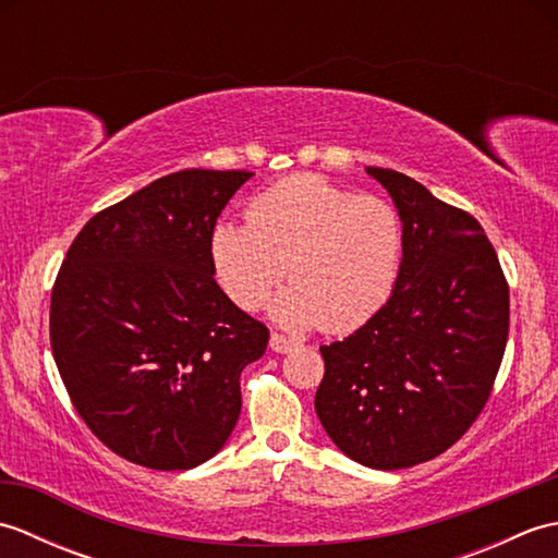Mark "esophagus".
<instances>
[{"mask_svg":"<svg viewBox=\"0 0 558 558\" xmlns=\"http://www.w3.org/2000/svg\"><path fill=\"white\" fill-rule=\"evenodd\" d=\"M292 348H294V340H290V338H286V336H280V333H272V336H270V350H272V352L286 354V352H290Z\"/></svg>","mask_w":558,"mask_h":558,"instance_id":"obj_1","label":"esophagus"}]
</instances>
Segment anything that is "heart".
<instances>
[{
	"label": "heart",
	"instance_id": "heart-1",
	"mask_svg": "<svg viewBox=\"0 0 558 558\" xmlns=\"http://www.w3.org/2000/svg\"><path fill=\"white\" fill-rule=\"evenodd\" d=\"M402 258L398 208L318 174L288 177L252 201L246 222L222 220L210 232L213 272L242 310L266 304L290 272L294 286L272 304L288 328L364 326L393 294Z\"/></svg>",
	"mask_w": 558,
	"mask_h": 558
}]
</instances>
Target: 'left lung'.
Instances as JSON below:
<instances>
[{
    "label": "left lung",
    "instance_id": "left-lung-1",
    "mask_svg": "<svg viewBox=\"0 0 558 558\" xmlns=\"http://www.w3.org/2000/svg\"><path fill=\"white\" fill-rule=\"evenodd\" d=\"M366 174L393 198L405 258L384 310L322 345L314 408L348 458L400 470L441 456L489 400L508 340V286L470 213L402 172Z\"/></svg>",
    "mask_w": 558,
    "mask_h": 558
}]
</instances>
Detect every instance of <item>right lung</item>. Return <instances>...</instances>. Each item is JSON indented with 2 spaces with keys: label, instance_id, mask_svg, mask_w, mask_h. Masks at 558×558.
I'll use <instances>...</instances> for the list:
<instances>
[{
  "label": "right lung",
  "instance_id": "obj_1",
  "mask_svg": "<svg viewBox=\"0 0 558 558\" xmlns=\"http://www.w3.org/2000/svg\"><path fill=\"white\" fill-rule=\"evenodd\" d=\"M252 177H160L83 225L59 268V376L88 429L136 465L192 470L240 420V376L266 352L268 328L213 278L210 232Z\"/></svg>",
  "mask_w": 558,
  "mask_h": 558
}]
</instances>
